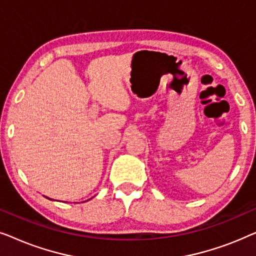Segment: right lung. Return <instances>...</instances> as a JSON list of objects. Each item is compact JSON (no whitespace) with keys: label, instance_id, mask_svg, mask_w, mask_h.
<instances>
[{"label":"right lung","instance_id":"1","mask_svg":"<svg viewBox=\"0 0 256 256\" xmlns=\"http://www.w3.org/2000/svg\"><path fill=\"white\" fill-rule=\"evenodd\" d=\"M48 199H50V198H48Z\"/></svg>","mask_w":256,"mask_h":256}]
</instances>
